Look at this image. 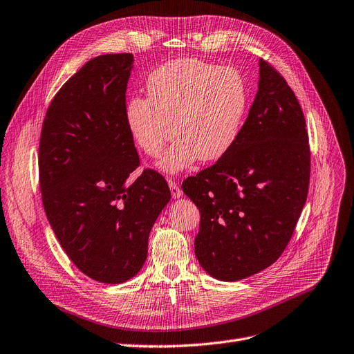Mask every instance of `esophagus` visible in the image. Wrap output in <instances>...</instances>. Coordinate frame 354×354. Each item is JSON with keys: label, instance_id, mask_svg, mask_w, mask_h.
Returning <instances> with one entry per match:
<instances>
[{"label": "esophagus", "instance_id": "34e87169", "mask_svg": "<svg viewBox=\"0 0 354 354\" xmlns=\"http://www.w3.org/2000/svg\"><path fill=\"white\" fill-rule=\"evenodd\" d=\"M168 186H169V190H171V196L174 197V199H178V197L183 196V192L180 189V186L177 185L176 181L173 180H168Z\"/></svg>", "mask_w": 354, "mask_h": 354}]
</instances>
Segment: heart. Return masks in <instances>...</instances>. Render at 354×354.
<instances>
[{
    "instance_id": "b5f03b06",
    "label": "heart",
    "mask_w": 354,
    "mask_h": 354,
    "mask_svg": "<svg viewBox=\"0 0 354 354\" xmlns=\"http://www.w3.org/2000/svg\"><path fill=\"white\" fill-rule=\"evenodd\" d=\"M148 97L135 95L124 119L135 144L160 157L167 142L178 138L158 168L176 174L199 158L216 161L241 131L248 91L235 68L185 58L157 68L148 77Z\"/></svg>"
}]
</instances>
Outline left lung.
<instances>
[{
  "mask_svg": "<svg viewBox=\"0 0 354 354\" xmlns=\"http://www.w3.org/2000/svg\"><path fill=\"white\" fill-rule=\"evenodd\" d=\"M305 126L286 80L260 59L259 91L235 144L181 185L201 212L194 252L212 277L245 279L285 251L309 187Z\"/></svg>",
  "mask_w": 354,
  "mask_h": 354,
  "instance_id": "8db88e82",
  "label": "left lung"
}]
</instances>
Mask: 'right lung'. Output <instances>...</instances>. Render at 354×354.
I'll use <instances>...</instances> for the list:
<instances>
[{"label":"right lung","mask_w":354,"mask_h":354,"mask_svg":"<svg viewBox=\"0 0 354 354\" xmlns=\"http://www.w3.org/2000/svg\"><path fill=\"white\" fill-rule=\"evenodd\" d=\"M132 53L97 56L50 102L39 144V183L48 221L66 256L102 283L142 268L152 225L171 199L167 181L144 169L124 119Z\"/></svg>","instance_id":"obj_1"}]
</instances>
